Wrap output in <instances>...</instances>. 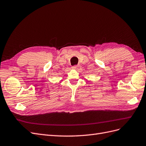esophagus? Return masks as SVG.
Returning a JSON list of instances; mask_svg holds the SVG:
<instances>
[{
  "instance_id": "1",
  "label": "esophagus",
  "mask_w": 146,
  "mask_h": 146,
  "mask_svg": "<svg viewBox=\"0 0 146 146\" xmlns=\"http://www.w3.org/2000/svg\"><path fill=\"white\" fill-rule=\"evenodd\" d=\"M73 69L75 70H78L80 69V66H74L73 67Z\"/></svg>"
}]
</instances>
